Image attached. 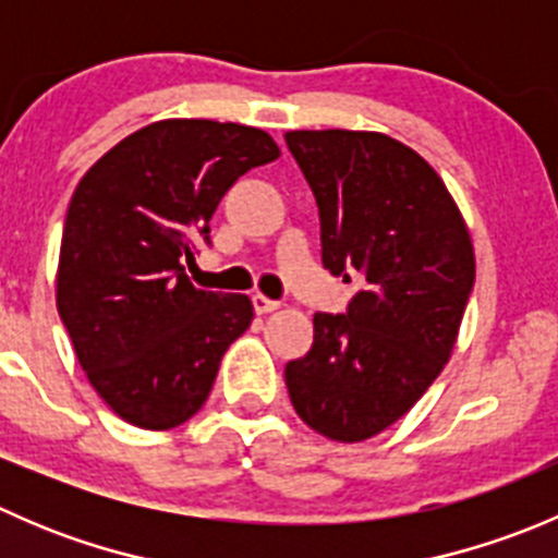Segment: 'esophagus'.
<instances>
[{"label": "esophagus", "instance_id": "34e87169", "mask_svg": "<svg viewBox=\"0 0 558 558\" xmlns=\"http://www.w3.org/2000/svg\"><path fill=\"white\" fill-rule=\"evenodd\" d=\"M251 302H253V311H256L258 315L272 313V311H278V307H280V302L269 300V296H264V294H253Z\"/></svg>", "mask_w": 558, "mask_h": 558}]
</instances>
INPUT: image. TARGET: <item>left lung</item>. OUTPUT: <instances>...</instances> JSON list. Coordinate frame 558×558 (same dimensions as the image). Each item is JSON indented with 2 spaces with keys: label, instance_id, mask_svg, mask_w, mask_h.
<instances>
[{
  "label": "left lung",
  "instance_id": "1",
  "mask_svg": "<svg viewBox=\"0 0 558 558\" xmlns=\"http://www.w3.org/2000/svg\"><path fill=\"white\" fill-rule=\"evenodd\" d=\"M320 218V262L356 294L313 315V345L286 364L296 415L362 442L402 418L446 367L475 283L470 232L440 174L378 132H289Z\"/></svg>",
  "mask_w": 558,
  "mask_h": 558
}]
</instances>
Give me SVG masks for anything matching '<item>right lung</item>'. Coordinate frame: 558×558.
Returning a JSON list of instances; mask_svg holds the SVG:
<instances>
[{
	"label": "right lung",
	"mask_w": 558,
	"mask_h": 558,
	"mask_svg": "<svg viewBox=\"0 0 558 558\" xmlns=\"http://www.w3.org/2000/svg\"><path fill=\"white\" fill-rule=\"evenodd\" d=\"M278 156L262 129L174 118L129 134L77 183L56 305L92 386L129 424L189 421L251 326L247 296L194 289L185 264L210 245L240 174Z\"/></svg>",
	"instance_id": "add662e5"
}]
</instances>
